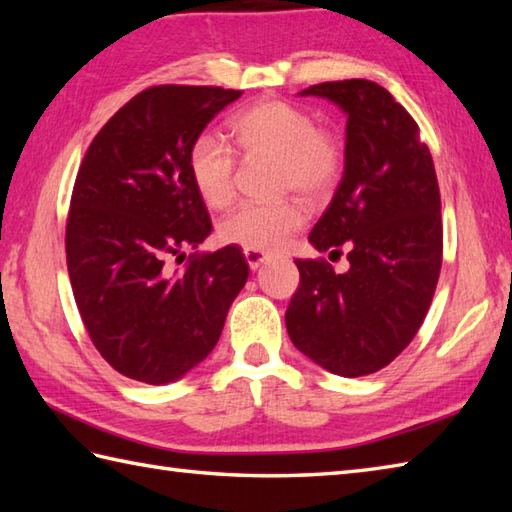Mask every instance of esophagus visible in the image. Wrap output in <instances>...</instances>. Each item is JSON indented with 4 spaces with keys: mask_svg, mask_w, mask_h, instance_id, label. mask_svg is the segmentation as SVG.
<instances>
[{
    "mask_svg": "<svg viewBox=\"0 0 512 512\" xmlns=\"http://www.w3.org/2000/svg\"><path fill=\"white\" fill-rule=\"evenodd\" d=\"M244 257H246V262H248L250 270H257L259 266L268 262V255L262 253V250H248V248H246V250H244Z\"/></svg>",
    "mask_w": 512,
    "mask_h": 512,
    "instance_id": "obj_1",
    "label": "esophagus"
}]
</instances>
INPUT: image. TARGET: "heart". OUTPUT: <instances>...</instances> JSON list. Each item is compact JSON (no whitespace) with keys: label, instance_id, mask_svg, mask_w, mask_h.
<instances>
[{"label":"heart","instance_id":"b5f03b06","mask_svg":"<svg viewBox=\"0 0 512 512\" xmlns=\"http://www.w3.org/2000/svg\"><path fill=\"white\" fill-rule=\"evenodd\" d=\"M228 129L237 147L248 154L277 156L279 180L308 198L330 193L341 176L343 151L336 138L319 129L312 114L286 101H264L237 112ZM189 178L202 202L222 209L235 198V154L224 140L202 134L187 156ZM306 222L297 202H244L220 224L224 242L248 250H277Z\"/></svg>","mask_w":512,"mask_h":512}]
</instances>
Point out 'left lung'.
Returning <instances> with one entry per match:
<instances>
[{
	"label": "left lung",
	"mask_w": 512,
	"mask_h": 512,
	"mask_svg": "<svg viewBox=\"0 0 512 512\" xmlns=\"http://www.w3.org/2000/svg\"><path fill=\"white\" fill-rule=\"evenodd\" d=\"M299 96L328 99L347 116L343 178L308 239L319 253L345 246L350 268L336 275L319 259H295L301 281L286 328L297 350L328 372L367 376L411 343L436 292V169L416 121L378 83L330 81Z\"/></svg>",
	"instance_id": "obj_1"
}]
</instances>
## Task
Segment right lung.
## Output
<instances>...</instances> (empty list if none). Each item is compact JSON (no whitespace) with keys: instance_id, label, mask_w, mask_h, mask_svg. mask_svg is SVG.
I'll use <instances>...</instances> for the list:
<instances>
[{"instance_id":"1","label":"right lung","mask_w":512,"mask_h":512,"mask_svg":"<svg viewBox=\"0 0 512 512\" xmlns=\"http://www.w3.org/2000/svg\"><path fill=\"white\" fill-rule=\"evenodd\" d=\"M242 92L158 85L105 123L74 182L65 257L85 330L116 372L167 385L220 341L248 279L242 248L171 257L211 235L187 156L204 127Z\"/></svg>"}]
</instances>
